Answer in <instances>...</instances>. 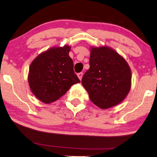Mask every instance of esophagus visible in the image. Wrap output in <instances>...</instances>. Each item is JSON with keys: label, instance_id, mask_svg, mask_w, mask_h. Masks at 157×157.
Instances as JSON below:
<instances>
[{"label": "esophagus", "instance_id": "34e87169", "mask_svg": "<svg viewBox=\"0 0 157 157\" xmlns=\"http://www.w3.org/2000/svg\"><path fill=\"white\" fill-rule=\"evenodd\" d=\"M77 76H78V78H79V79H80V80H81L82 77H83V73H82V72H80V73H78V74H77Z\"/></svg>", "mask_w": 157, "mask_h": 157}]
</instances>
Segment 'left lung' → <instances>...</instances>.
Instances as JSON below:
<instances>
[{
	"instance_id": "obj_1",
	"label": "left lung",
	"mask_w": 157,
	"mask_h": 157,
	"mask_svg": "<svg viewBox=\"0 0 157 157\" xmlns=\"http://www.w3.org/2000/svg\"><path fill=\"white\" fill-rule=\"evenodd\" d=\"M90 69L81 83L92 102L101 109L124 100L132 86V71L125 59L107 46L90 47Z\"/></svg>"
}]
</instances>
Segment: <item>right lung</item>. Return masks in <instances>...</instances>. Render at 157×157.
Masks as SVG:
<instances>
[{
  "label": "right lung",
  "mask_w": 157,
  "mask_h": 157,
  "mask_svg": "<svg viewBox=\"0 0 157 157\" xmlns=\"http://www.w3.org/2000/svg\"><path fill=\"white\" fill-rule=\"evenodd\" d=\"M71 47H53L38 55L30 64L28 81L30 90L44 104H51L64 95L80 81L74 71L69 56Z\"/></svg>",
  "instance_id": "add662e5"
}]
</instances>
